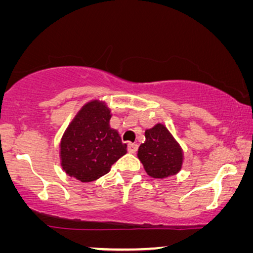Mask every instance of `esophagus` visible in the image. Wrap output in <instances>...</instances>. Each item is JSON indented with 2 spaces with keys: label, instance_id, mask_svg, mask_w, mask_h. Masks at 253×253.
Returning <instances> with one entry per match:
<instances>
[{
  "label": "esophagus",
  "instance_id": "34e87169",
  "mask_svg": "<svg viewBox=\"0 0 253 253\" xmlns=\"http://www.w3.org/2000/svg\"><path fill=\"white\" fill-rule=\"evenodd\" d=\"M137 149H138V145L135 144V143H129V144H127V151H129L130 154H135Z\"/></svg>",
  "mask_w": 253,
  "mask_h": 253
}]
</instances>
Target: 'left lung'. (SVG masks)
I'll list each match as a JSON object with an SVG mask.
<instances>
[{
	"mask_svg": "<svg viewBox=\"0 0 253 253\" xmlns=\"http://www.w3.org/2000/svg\"><path fill=\"white\" fill-rule=\"evenodd\" d=\"M137 156L146 173L154 178H167L182 169V148L163 124L146 130L145 142L138 148Z\"/></svg>",
	"mask_w": 253,
	"mask_h": 253,
	"instance_id": "left-lung-1",
	"label": "left lung"
}]
</instances>
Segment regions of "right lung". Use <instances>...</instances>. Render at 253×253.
I'll use <instances>...</instances> for the list:
<instances>
[{
	"label": "right lung",
	"mask_w": 253,
	"mask_h": 253,
	"mask_svg": "<svg viewBox=\"0 0 253 253\" xmlns=\"http://www.w3.org/2000/svg\"><path fill=\"white\" fill-rule=\"evenodd\" d=\"M110 109L97 99L77 112L61 141V165L65 173L81 182L107 174L111 165L126 154V144L111 129Z\"/></svg>",
	"instance_id": "obj_1"
}]
</instances>
